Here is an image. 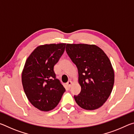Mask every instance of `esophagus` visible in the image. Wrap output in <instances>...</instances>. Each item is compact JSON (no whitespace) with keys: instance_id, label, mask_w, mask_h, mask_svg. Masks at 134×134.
<instances>
[{"instance_id":"1","label":"esophagus","mask_w":134,"mask_h":134,"mask_svg":"<svg viewBox=\"0 0 134 134\" xmlns=\"http://www.w3.org/2000/svg\"><path fill=\"white\" fill-rule=\"evenodd\" d=\"M72 85V83L71 81H68V82L67 83V85L68 87H71Z\"/></svg>"}]
</instances>
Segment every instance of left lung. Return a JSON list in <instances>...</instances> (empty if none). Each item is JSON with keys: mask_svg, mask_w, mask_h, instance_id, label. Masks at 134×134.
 <instances>
[{"mask_svg": "<svg viewBox=\"0 0 134 134\" xmlns=\"http://www.w3.org/2000/svg\"><path fill=\"white\" fill-rule=\"evenodd\" d=\"M65 50L78 69L81 92L74 96L76 102L88 110L101 107L114 85V70L109 58L94 44H67Z\"/></svg>", "mask_w": 134, "mask_h": 134, "instance_id": "left-lung-1", "label": "left lung"}]
</instances>
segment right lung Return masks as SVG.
<instances>
[{
  "label": "right lung",
  "instance_id": "add662e5",
  "mask_svg": "<svg viewBox=\"0 0 134 134\" xmlns=\"http://www.w3.org/2000/svg\"><path fill=\"white\" fill-rule=\"evenodd\" d=\"M65 45H41L32 52L25 63L22 72L25 93L32 105L41 111L55 108L65 91L54 71V66L64 53Z\"/></svg>",
  "mask_w": 134,
  "mask_h": 134
}]
</instances>
